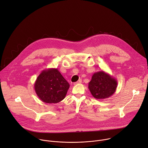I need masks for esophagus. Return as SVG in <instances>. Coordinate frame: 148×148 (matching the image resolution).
Listing matches in <instances>:
<instances>
[{"mask_svg": "<svg viewBox=\"0 0 148 148\" xmlns=\"http://www.w3.org/2000/svg\"><path fill=\"white\" fill-rule=\"evenodd\" d=\"M81 82H82V79H79L78 81L74 82L73 84H74V85H77V84H81Z\"/></svg>", "mask_w": 148, "mask_h": 148, "instance_id": "esophagus-1", "label": "esophagus"}]
</instances>
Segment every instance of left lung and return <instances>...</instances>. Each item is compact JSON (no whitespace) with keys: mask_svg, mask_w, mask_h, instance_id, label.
Listing matches in <instances>:
<instances>
[{"mask_svg":"<svg viewBox=\"0 0 148 148\" xmlns=\"http://www.w3.org/2000/svg\"><path fill=\"white\" fill-rule=\"evenodd\" d=\"M117 80L103 71L94 73L88 83V89L94 98L97 99H106L116 91Z\"/></svg>","mask_w":148,"mask_h":148,"instance_id":"8db88e82","label":"left lung"}]
</instances>
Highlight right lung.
Returning <instances> with one entry per match:
<instances>
[{
  "instance_id": "obj_1",
  "label": "right lung",
  "mask_w": 148,
  "mask_h": 148,
  "mask_svg": "<svg viewBox=\"0 0 148 148\" xmlns=\"http://www.w3.org/2000/svg\"><path fill=\"white\" fill-rule=\"evenodd\" d=\"M70 84L57 69L43 70L34 84L35 92L39 99L47 103H58L66 96Z\"/></svg>"
}]
</instances>
